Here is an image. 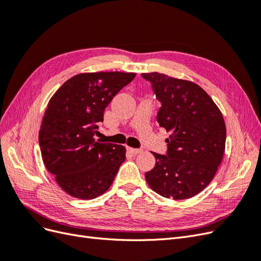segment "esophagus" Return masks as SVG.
<instances>
[{"label":"esophagus","mask_w":261,"mask_h":261,"mask_svg":"<svg viewBox=\"0 0 261 261\" xmlns=\"http://www.w3.org/2000/svg\"><path fill=\"white\" fill-rule=\"evenodd\" d=\"M127 150L132 154H139V153L143 152V149H137V148H130V147H128Z\"/></svg>","instance_id":"1"}]
</instances>
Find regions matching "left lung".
Instances as JSON below:
<instances>
[{
	"instance_id": "8db88e82",
	"label": "left lung",
	"mask_w": 261,
	"mask_h": 261,
	"mask_svg": "<svg viewBox=\"0 0 261 261\" xmlns=\"http://www.w3.org/2000/svg\"><path fill=\"white\" fill-rule=\"evenodd\" d=\"M161 108L160 127L170 133L167 154L153 152L154 168L145 173L150 188L165 198L183 200L200 193L215 177L225 149L222 113L209 94L192 82L143 73Z\"/></svg>"
}]
</instances>
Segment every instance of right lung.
I'll return each mask as SVG.
<instances>
[{
  "label": "right lung",
  "instance_id": "right-lung-1",
  "mask_svg": "<svg viewBox=\"0 0 261 261\" xmlns=\"http://www.w3.org/2000/svg\"><path fill=\"white\" fill-rule=\"evenodd\" d=\"M135 73L78 74L63 84L46 108L39 132L42 160L59 186L80 199L106 193L125 161V147L94 139L98 123Z\"/></svg>",
  "mask_w": 261,
  "mask_h": 261
}]
</instances>
